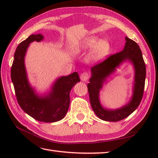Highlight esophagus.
<instances>
[{"label": "esophagus", "instance_id": "1", "mask_svg": "<svg viewBox=\"0 0 158 158\" xmlns=\"http://www.w3.org/2000/svg\"><path fill=\"white\" fill-rule=\"evenodd\" d=\"M80 79L82 81H86L89 79V75L88 73H83L80 75Z\"/></svg>", "mask_w": 158, "mask_h": 158}]
</instances>
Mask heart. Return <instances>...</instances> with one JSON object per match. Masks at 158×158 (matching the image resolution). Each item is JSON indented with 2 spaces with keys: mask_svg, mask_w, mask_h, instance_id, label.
Wrapping results in <instances>:
<instances>
[{
  "mask_svg": "<svg viewBox=\"0 0 158 158\" xmlns=\"http://www.w3.org/2000/svg\"><path fill=\"white\" fill-rule=\"evenodd\" d=\"M94 47L89 55L90 60H100L108 54L110 50V43L106 39L100 40L95 36H88L80 41L75 47L77 53L85 51Z\"/></svg>",
  "mask_w": 158,
  "mask_h": 158,
  "instance_id": "obj_1",
  "label": "heart"
}]
</instances>
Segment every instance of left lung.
<instances>
[{
	"label": "left lung",
	"instance_id": "obj_1",
	"mask_svg": "<svg viewBox=\"0 0 158 158\" xmlns=\"http://www.w3.org/2000/svg\"><path fill=\"white\" fill-rule=\"evenodd\" d=\"M125 39L126 44L122 52L109 57L91 69V77L88 84L90 104L97 117L106 122H117L128 117L137 109L143 98L146 67L141 50L136 42L127 36ZM126 61L132 64L135 70L132 96L128 102L119 108H105L100 102V90L107 79Z\"/></svg>",
	"mask_w": 158,
	"mask_h": 158
}]
</instances>
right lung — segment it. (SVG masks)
<instances>
[{
  "instance_id": "add662e5",
  "label": "right lung",
  "mask_w": 158,
  "mask_h": 158,
  "mask_svg": "<svg viewBox=\"0 0 158 158\" xmlns=\"http://www.w3.org/2000/svg\"><path fill=\"white\" fill-rule=\"evenodd\" d=\"M44 39L41 34L31 35L17 48L11 70L15 95L22 109L36 120L56 122L62 119L68 112L70 92L80 81L77 72L57 78L45 92L39 93L30 83L25 66V57L31 43Z\"/></svg>"
}]
</instances>
